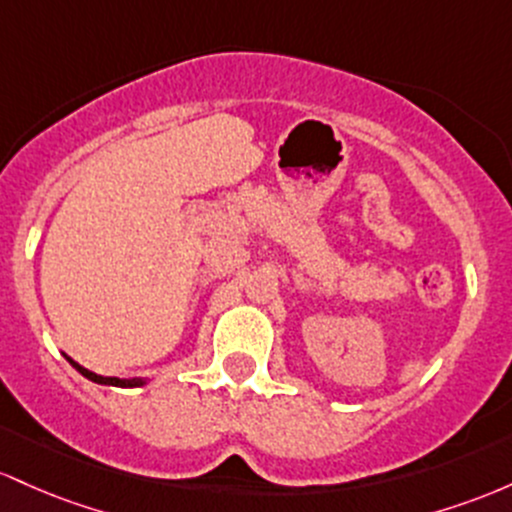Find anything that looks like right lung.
<instances>
[{
	"label": "right lung",
	"mask_w": 512,
	"mask_h": 512,
	"mask_svg": "<svg viewBox=\"0 0 512 512\" xmlns=\"http://www.w3.org/2000/svg\"><path fill=\"white\" fill-rule=\"evenodd\" d=\"M67 363H70L74 370L79 372V375H84L86 380L96 382V384H106V387H142V384H147V380H120V377H103V375H96V372L86 370V367H82L77 363V360H72L70 355H65Z\"/></svg>",
	"instance_id": "add662e5"
}]
</instances>
